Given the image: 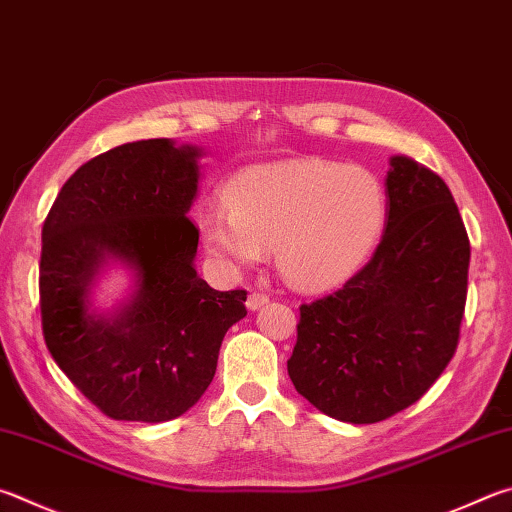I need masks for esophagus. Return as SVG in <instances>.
Instances as JSON below:
<instances>
[{"instance_id": "34e87169", "label": "esophagus", "mask_w": 512, "mask_h": 512, "mask_svg": "<svg viewBox=\"0 0 512 512\" xmlns=\"http://www.w3.org/2000/svg\"><path fill=\"white\" fill-rule=\"evenodd\" d=\"M264 304H268V295L266 293H262V291H255V293H250L248 295V300H246V306L250 311H255V309H262Z\"/></svg>"}]
</instances>
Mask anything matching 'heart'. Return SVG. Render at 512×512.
<instances>
[{
  "instance_id": "1",
  "label": "heart",
  "mask_w": 512,
  "mask_h": 512,
  "mask_svg": "<svg viewBox=\"0 0 512 512\" xmlns=\"http://www.w3.org/2000/svg\"><path fill=\"white\" fill-rule=\"evenodd\" d=\"M226 210L197 219L208 253L228 268L253 266L262 248L288 284L304 291L345 282L383 232V183L360 165L320 159L250 165L232 176Z\"/></svg>"
}]
</instances>
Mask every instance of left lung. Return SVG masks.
Instances as JSON below:
<instances>
[{
  "label": "left lung",
  "instance_id": "obj_1",
  "mask_svg": "<svg viewBox=\"0 0 512 512\" xmlns=\"http://www.w3.org/2000/svg\"><path fill=\"white\" fill-rule=\"evenodd\" d=\"M387 224L374 257L338 291L300 306L288 376L347 423L416 403L459 345L470 239L439 174L407 156L387 172Z\"/></svg>",
  "mask_w": 512,
  "mask_h": 512
}]
</instances>
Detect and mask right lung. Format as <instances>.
<instances>
[{
  "instance_id": "right-lung-1",
  "label": "right lung",
  "mask_w": 512,
  "mask_h": 512,
  "mask_svg": "<svg viewBox=\"0 0 512 512\" xmlns=\"http://www.w3.org/2000/svg\"><path fill=\"white\" fill-rule=\"evenodd\" d=\"M199 152L167 138L118 145L73 172L42 226L40 311L53 360L114 421L161 423L199 401L246 291H215L194 271ZM105 254L137 268L133 304L114 321L86 311Z\"/></svg>"
}]
</instances>
